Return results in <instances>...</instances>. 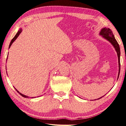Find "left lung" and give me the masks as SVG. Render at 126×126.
Listing matches in <instances>:
<instances>
[{
  "label": "left lung",
  "mask_w": 126,
  "mask_h": 126,
  "mask_svg": "<svg viewBox=\"0 0 126 126\" xmlns=\"http://www.w3.org/2000/svg\"><path fill=\"white\" fill-rule=\"evenodd\" d=\"M99 35H101L103 37L105 38V39H106L109 42L111 43V44L113 46V47L115 49V50H116V52H117V54L118 56V61H119V74H118V77H117V79H118L119 77L120 72V54H121L119 43H117V41L116 40V39H115L112 31L110 30L109 28H102L101 30V32H99ZM103 96L100 97L99 98H98L97 99L101 98L102 97H103Z\"/></svg>",
  "instance_id": "obj_1"
}]
</instances>
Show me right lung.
Here are the masks:
<instances>
[{"label": "right lung", "instance_id": "add662e5", "mask_svg": "<svg viewBox=\"0 0 126 126\" xmlns=\"http://www.w3.org/2000/svg\"><path fill=\"white\" fill-rule=\"evenodd\" d=\"M22 32V29H20L18 31V32H17V34H16V35L15 36V37L12 38V40H11V42H10V45H9V48H10V47H11V46L12 45V43L14 42L15 40H16V39H17V38L18 37V36L19 35V34H20V33ZM7 56H8V55H7ZM7 59H6V61H7ZM7 73V72H6ZM15 89L16 90V91L18 92V93L20 94V95H21L22 96H23V97H25V98H29V97L28 96H25V95H24V94H21V93H20V92L17 90L15 88ZM35 98V97H32V98Z\"/></svg>", "mask_w": 126, "mask_h": 126}]
</instances>
